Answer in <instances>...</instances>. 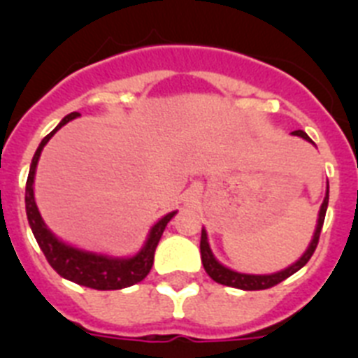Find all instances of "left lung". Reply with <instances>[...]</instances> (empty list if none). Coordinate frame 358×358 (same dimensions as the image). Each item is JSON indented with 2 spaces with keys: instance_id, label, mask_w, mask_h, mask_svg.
I'll use <instances>...</instances> for the list:
<instances>
[{
  "instance_id": "8db88e82",
  "label": "left lung",
  "mask_w": 358,
  "mask_h": 358,
  "mask_svg": "<svg viewBox=\"0 0 358 358\" xmlns=\"http://www.w3.org/2000/svg\"><path fill=\"white\" fill-rule=\"evenodd\" d=\"M294 136H299L303 140L310 141V143H314V141L310 140L308 134L305 131H294ZM327 208H328V186H327V197L322 201L321 204V210H319V218H317V227H315V233H314V238L310 242L308 249L305 251V255L292 264L290 267L283 268L280 273H274V274H242V273H236V271H231V268L224 267L222 264H218L215 260L213 252L210 249V243H208V233L202 229L201 233V258H202V265H204V271L208 273V276L211 278L213 281L220 283V285H226V287H233V289H240V290H265V289H271V287L278 285L281 283L283 280H287L289 276H292L294 273H297L299 268L305 267L308 264V260L312 258L314 255L315 248H317L319 243V235H321V229H322V224H324V215H327Z\"/></svg>"
}]
</instances>
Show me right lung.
<instances>
[{"label": "right lung", "instance_id": "1", "mask_svg": "<svg viewBox=\"0 0 358 358\" xmlns=\"http://www.w3.org/2000/svg\"><path fill=\"white\" fill-rule=\"evenodd\" d=\"M80 116L78 113H71V115L64 116L59 125L50 132L43 141H41L39 148L34 154V159L30 164V172H28L27 179V192H24V204H27V217L28 224L31 227V233L36 236L37 243H39L41 251L44 252L48 264L57 271V274H61L66 280L78 283V285L90 287V289L96 290H118L125 289V287L136 285L141 280L147 278L150 273L152 264H154V252H156L157 243H159L161 235H163L164 227L170 222V218L177 213L164 215L159 222L152 226L148 238L141 251L138 255L131 256V258H110V256L96 255V252L82 251V249L71 248L62 240L57 238L52 231L46 227L43 217H41L39 210H37L36 197H34V177H36L37 161H39L43 147L50 141L53 134H55L62 125Z\"/></svg>", "mask_w": 358, "mask_h": 358}]
</instances>
